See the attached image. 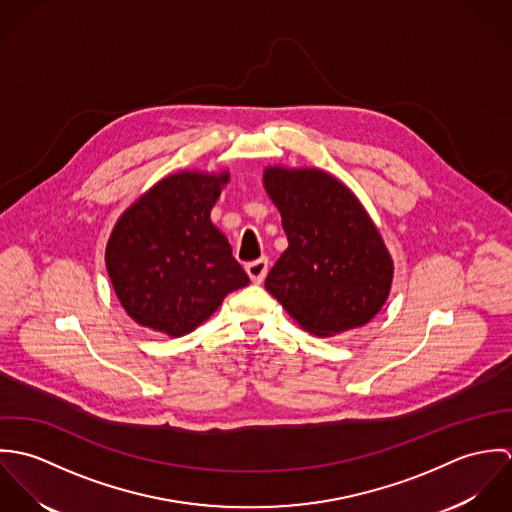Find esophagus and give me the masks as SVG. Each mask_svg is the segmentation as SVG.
<instances>
[{
	"instance_id": "1",
	"label": "esophagus",
	"mask_w": 512,
	"mask_h": 512,
	"mask_svg": "<svg viewBox=\"0 0 512 512\" xmlns=\"http://www.w3.org/2000/svg\"><path fill=\"white\" fill-rule=\"evenodd\" d=\"M246 272H248V276H250L252 282L262 284L264 278H266V274H268V258H258V260L250 262V264L246 266Z\"/></svg>"
}]
</instances>
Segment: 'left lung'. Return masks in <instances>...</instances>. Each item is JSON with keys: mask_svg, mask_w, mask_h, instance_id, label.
I'll return each instance as SVG.
<instances>
[{"mask_svg": "<svg viewBox=\"0 0 512 512\" xmlns=\"http://www.w3.org/2000/svg\"><path fill=\"white\" fill-rule=\"evenodd\" d=\"M264 185L290 242L266 290L319 337L368 323L390 292L392 260L359 199L319 169L270 167Z\"/></svg>", "mask_w": 512, "mask_h": 512, "instance_id": "1", "label": "left lung"}]
</instances>
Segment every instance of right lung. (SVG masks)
Listing matches in <instances>:
<instances>
[{
  "label": "right lung",
  "mask_w": 512,
  "mask_h": 512,
  "mask_svg": "<svg viewBox=\"0 0 512 512\" xmlns=\"http://www.w3.org/2000/svg\"><path fill=\"white\" fill-rule=\"evenodd\" d=\"M228 175L183 171L153 185L112 230L106 268L128 315L181 337L222 299L250 284L226 236L211 222Z\"/></svg>",
  "instance_id": "right-lung-1"
}]
</instances>
